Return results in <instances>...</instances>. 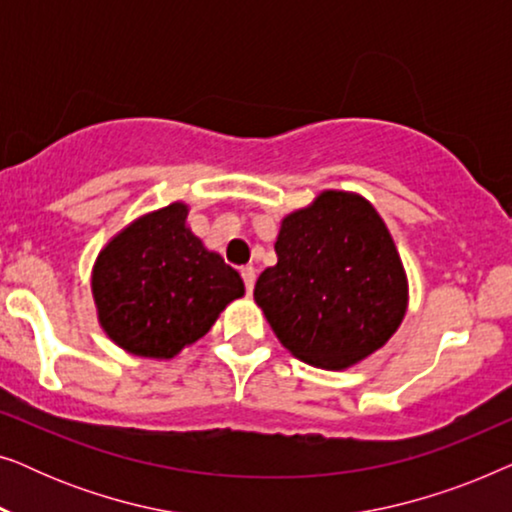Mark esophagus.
Returning a JSON list of instances; mask_svg holds the SVG:
<instances>
[{
  "instance_id": "34e87169",
  "label": "esophagus",
  "mask_w": 512,
  "mask_h": 512,
  "mask_svg": "<svg viewBox=\"0 0 512 512\" xmlns=\"http://www.w3.org/2000/svg\"><path fill=\"white\" fill-rule=\"evenodd\" d=\"M240 275L244 279V286H247V293L254 291V282H256V270L254 265H244V268L240 270Z\"/></svg>"
}]
</instances>
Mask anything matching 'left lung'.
Returning a JSON list of instances; mask_svg holds the SVG:
<instances>
[{
	"label": "left lung",
	"mask_w": 512,
	"mask_h": 512,
	"mask_svg": "<svg viewBox=\"0 0 512 512\" xmlns=\"http://www.w3.org/2000/svg\"><path fill=\"white\" fill-rule=\"evenodd\" d=\"M277 265L254 300L300 361L340 370L373 354L401 324L408 282L396 244L368 200L326 191L282 221Z\"/></svg>",
	"instance_id": "8db88e82"
}]
</instances>
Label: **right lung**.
I'll use <instances>...</instances> for the list:
<instances>
[{
  "instance_id": "1",
  "label": "right lung",
  "mask_w": 512,
  "mask_h": 512,
  "mask_svg": "<svg viewBox=\"0 0 512 512\" xmlns=\"http://www.w3.org/2000/svg\"><path fill=\"white\" fill-rule=\"evenodd\" d=\"M188 207L146 214L118 233L93 268L100 324L125 352L172 359L200 340L230 300L244 296L242 277L186 228Z\"/></svg>"
}]
</instances>
